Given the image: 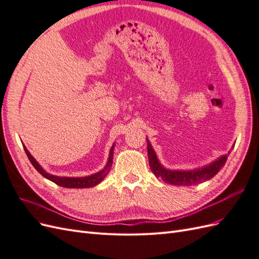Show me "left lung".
<instances>
[{
    "label": "left lung",
    "mask_w": 259,
    "mask_h": 259,
    "mask_svg": "<svg viewBox=\"0 0 259 259\" xmlns=\"http://www.w3.org/2000/svg\"><path fill=\"white\" fill-rule=\"evenodd\" d=\"M231 150L227 154L219 156L217 160L199 168L169 169L162 165L161 162L158 159V156H156L154 149L151 146V143L149 142V139L147 138V151H148V158H149V165H150V168L153 171V174L158 178H161L163 182H165L169 185H174V186L198 185V184L206 182V180H209L210 178H213L218 173L219 169H221L226 164L227 159H228V155L230 154Z\"/></svg>",
    "instance_id": "obj_1"
}]
</instances>
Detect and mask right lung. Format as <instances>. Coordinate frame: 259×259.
<instances>
[{"mask_svg":"<svg viewBox=\"0 0 259 259\" xmlns=\"http://www.w3.org/2000/svg\"><path fill=\"white\" fill-rule=\"evenodd\" d=\"M23 146V149H25L26 154L28 156V159L30 160L31 164L34 166V168L40 173L43 177H45L46 179L51 180V182L55 183L58 186H61L64 188H91V187H95L98 184H100L103 180L105 179V177L109 174L110 171V168L112 166V162H113V149H114V144L112 145L110 151H109V158L107 161V164L105 165V167L103 169H100L99 171L95 174H92L89 176H84V177H66V176H56V175H52L50 173H48L38 162L33 158L31 153L29 152V150L27 149V147L25 145Z\"/></svg>","mask_w":259,"mask_h":259,"instance_id":"1","label":"right lung"}]
</instances>
